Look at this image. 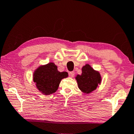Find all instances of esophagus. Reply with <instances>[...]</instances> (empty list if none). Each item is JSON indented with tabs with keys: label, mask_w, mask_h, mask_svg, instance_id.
Here are the masks:
<instances>
[{
	"label": "esophagus",
	"mask_w": 134,
	"mask_h": 134,
	"mask_svg": "<svg viewBox=\"0 0 134 134\" xmlns=\"http://www.w3.org/2000/svg\"><path fill=\"white\" fill-rule=\"evenodd\" d=\"M69 76L71 77H73L74 76V71H70L69 72Z\"/></svg>",
	"instance_id": "obj_1"
}]
</instances>
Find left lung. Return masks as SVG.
I'll use <instances>...</instances> for the list:
<instances>
[{
	"mask_svg": "<svg viewBox=\"0 0 134 134\" xmlns=\"http://www.w3.org/2000/svg\"><path fill=\"white\" fill-rule=\"evenodd\" d=\"M82 73L75 77L78 87L85 94H89L94 91L102 82V77L98 71L94 70L89 64L83 66Z\"/></svg>",
	"mask_w": 134,
	"mask_h": 134,
	"instance_id": "obj_1",
	"label": "left lung"
}]
</instances>
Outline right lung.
<instances>
[{
	"instance_id": "right-lung-1",
	"label": "right lung",
	"mask_w": 134,
	"mask_h": 134,
	"mask_svg": "<svg viewBox=\"0 0 134 134\" xmlns=\"http://www.w3.org/2000/svg\"><path fill=\"white\" fill-rule=\"evenodd\" d=\"M68 77L66 71H58L57 66L50 62L41 65L33 73V81L37 89L45 95H49L57 90L62 79Z\"/></svg>"
}]
</instances>
